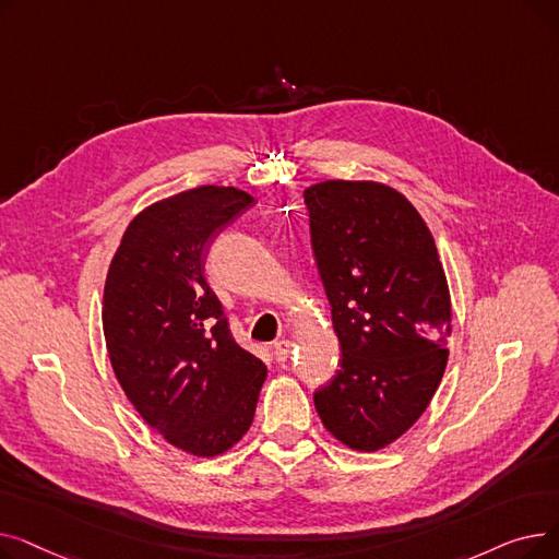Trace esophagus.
Returning a JSON list of instances; mask_svg holds the SVG:
<instances>
[{
  "instance_id": "obj_1",
  "label": "esophagus",
  "mask_w": 559,
  "mask_h": 559,
  "mask_svg": "<svg viewBox=\"0 0 559 559\" xmlns=\"http://www.w3.org/2000/svg\"><path fill=\"white\" fill-rule=\"evenodd\" d=\"M289 354H292V342L289 340H281V342L274 344V358H276V362H281V365L287 362Z\"/></svg>"
}]
</instances>
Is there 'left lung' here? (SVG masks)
I'll use <instances>...</instances> for the list:
<instances>
[{
    "label": "left lung",
    "instance_id": "8db88e82",
    "mask_svg": "<svg viewBox=\"0 0 559 559\" xmlns=\"http://www.w3.org/2000/svg\"><path fill=\"white\" fill-rule=\"evenodd\" d=\"M342 360L314 392L342 444L378 451L413 426L449 360L451 295L432 235L401 192L324 181L304 192Z\"/></svg>",
    "mask_w": 559,
    "mask_h": 559
}]
</instances>
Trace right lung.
<instances>
[{"instance_id":"add662e5","label":"right lung","mask_w":559,"mask_h":559,"mask_svg":"<svg viewBox=\"0 0 559 559\" xmlns=\"http://www.w3.org/2000/svg\"><path fill=\"white\" fill-rule=\"evenodd\" d=\"M251 203L222 186L152 203L124 230L106 276L102 319L117 380L146 424L199 457L240 442L267 378L203 278L213 240Z\"/></svg>"}]
</instances>
